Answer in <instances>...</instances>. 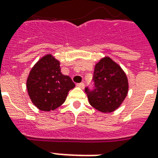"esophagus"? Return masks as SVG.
I'll use <instances>...</instances> for the list:
<instances>
[{"mask_svg": "<svg viewBox=\"0 0 158 158\" xmlns=\"http://www.w3.org/2000/svg\"><path fill=\"white\" fill-rule=\"evenodd\" d=\"M77 86H79V88H81V89H84L85 88V83H79V84H77Z\"/></svg>", "mask_w": 158, "mask_h": 158, "instance_id": "1", "label": "esophagus"}]
</instances>
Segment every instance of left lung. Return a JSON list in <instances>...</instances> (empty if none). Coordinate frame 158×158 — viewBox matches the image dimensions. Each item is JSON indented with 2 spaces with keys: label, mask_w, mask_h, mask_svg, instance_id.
Returning a JSON list of instances; mask_svg holds the SVG:
<instances>
[{
  "label": "left lung",
  "mask_w": 158,
  "mask_h": 158,
  "mask_svg": "<svg viewBox=\"0 0 158 158\" xmlns=\"http://www.w3.org/2000/svg\"><path fill=\"white\" fill-rule=\"evenodd\" d=\"M92 81L94 88L85 87L89 102L102 113H112L125 99L129 85L127 76L116 62L104 57L95 66Z\"/></svg>",
  "instance_id": "1"
}]
</instances>
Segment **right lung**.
I'll return each mask as SVG.
<instances>
[{
	"label": "right lung",
	"instance_id": "obj_1",
	"mask_svg": "<svg viewBox=\"0 0 158 158\" xmlns=\"http://www.w3.org/2000/svg\"><path fill=\"white\" fill-rule=\"evenodd\" d=\"M74 86L71 78L61 73L60 62L52 55L40 59L27 79V89L32 102L45 112L61 106Z\"/></svg>",
	"mask_w": 158,
	"mask_h": 158
}]
</instances>
